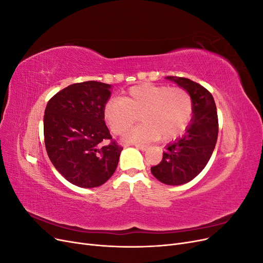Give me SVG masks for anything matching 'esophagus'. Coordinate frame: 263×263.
Listing matches in <instances>:
<instances>
[{"mask_svg":"<svg viewBox=\"0 0 263 263\" xmlns=\"http://www.w3.org/2000/svg\"><path fill=\"white\" fill-rule=\"evenodd\" d=\"M136 146V148L137 149H140V150H147L148 149V145H140V144H138V145H135Z\"/></svg>","mask_w":263,"mask_h":263,"instance_id":"1","label":"esophagus"}]
</instances>
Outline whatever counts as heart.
<instances>
[{
    "label": "heart",
    "mask_w": 263,
    "mask_h": 263,
    "mask_svg": "<svg viewBox=\"0 0 263 263\" xmlns=\"http://www.w3.org/2000/svg\"><path fill=\"white\" fill-rule=\"evenodd\" d=\"M193 114L192 98L182 87L145 83L133 86L125 97L110 99L103 108L105 122L115 135H123L138 121L126 139L142 142L170 140L185 129Z\"/></svg>",
    "instance_id": "1"
}]
</instances>
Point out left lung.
<instances>
[{
  "mask_svg": "<svg viewBox=\"0 0 263 263\" xmlns=\"http://www.w3.org/2000/svg\"><path fill=\"white\" fill-rule=\"evenodd\" d=\"M183 87L192 98L193 115L185 134L171 142L161 162L151 166V173L168 185H181L193 180L208 164L218 136V117L213 95L190 79L166 77Z\"/></svg>",
  "mask_w": 263,
  "mask_h": 263,
  "instance_id": "left-lung-1",
  "label": "left lung"
}]
</instances>
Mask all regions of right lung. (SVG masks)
Wrapping results in <instances>:
<instances>
[{"mask_svg": "<svg viewBox=\"0 0 263 263\" xmlns=\"http://www.w3.org/2000/svg\"><path fill=\"white\" fill-rule=\"evenodd\" d=\"M110 89L98 81L74 83L54 94L46 106L47 154L61 176L77 186L104 184L117 168L123 148L112 139L103 115Z\"/></svg>", "mask_w": 263, "mask_h": 263, "instance_id": "obj_1", "label": "right lung"}]
</instances>
